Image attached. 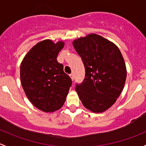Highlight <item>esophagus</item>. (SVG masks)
<instances>
[{"label": "esophagus", "instance_id": "34e87169", "mask_svg": "<svg viewBox=\"0 0 146 146\" xmlns=\"http://www.w3.org/2000/svg\"><path fill=\"white\" fill-rule=\"evenodd\" d=\"M70 77H71L72 80L74 81V74H70Z\"/></svg>", "mask_w": 146, "mask_h": 146}]
</instances>
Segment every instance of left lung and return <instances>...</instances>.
Returning a JSON list of instances; mask_svg holds the SVG:
<instances>
[{
  "instance_id": "left-lung-1",
  "label": "left lung",
  "mask_w": 146,
  "mask_h": 146,
  "mask_svg": "<svg viewBox=\"0 0 146 146\" xmlns=\"http://www.w3.org/2000/svg\"><path fill=\"white\" fill-rule=\"evenodd\" d=\"M72 44L86 71L84 82L75 88L79 99L91 112H105L116 102L125 84L122 55L115 43L96 34L76 38Z\"/></svg>"
}]
</instances>
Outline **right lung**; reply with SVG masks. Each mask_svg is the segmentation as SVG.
Here are the masks:
<instances>
[{
	"mask_svg": "<svg viewBox=\"0 0 146 146\" xmlns=\"http://www.w3.org/2000/svg\"><path fill=\"white\" fill-rule=\"evenodd\" d=\"M64 45L62 40H42L31 48L21 62L22 88L30 102L43 112L60 109L72 83L64 72L63 64L57 60Z\"/></svg>",
	"mask_w": 146,
	"mask_h": 146,
	"instance_id": "1",
	"label": "right lung"
}]
</instances>
